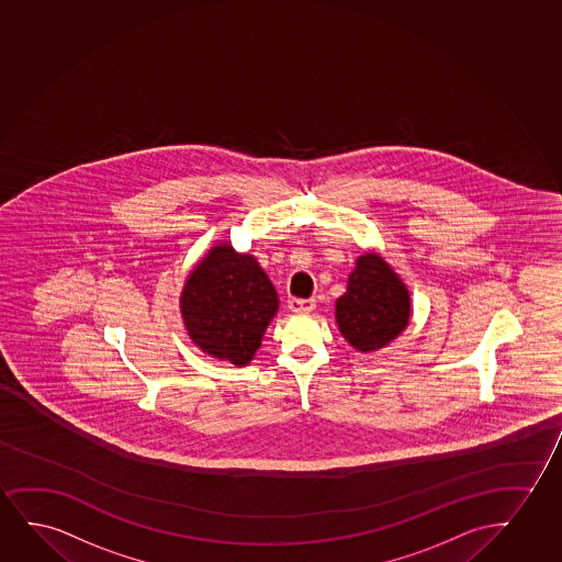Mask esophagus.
Here are the masks:
<instances>
[{
	"mask_svg": "<svg viewBox=\"0 0 562 562\" xmlns=\"http://www.w3.org/2000/svg\"><path fill=\"white\" fill-rule=\"evenodd\" d=\"M288 306L292 308L293 313H311L314 306H316V301L292 297V300L288 301Z\"/></svg>",
	"mask_w": 562,
	"mask_h": 562,
	"instance_id": "1",
	"label": "esophagus"
}]
</instances>
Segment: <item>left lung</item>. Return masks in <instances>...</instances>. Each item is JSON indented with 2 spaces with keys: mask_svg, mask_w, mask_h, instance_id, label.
<instances>
[{
  "mask_svg": "<svg viewBox=\"0 0 562 562\" xmlns=\"http://www.w3.org/2000/svg\"><path fill=\"white\" fill-rule=\"evenodd\" d=\"M337 324L355 349H381L408 326L409 295L380 256L358 257L347 292L337 300Z\"/></svg>",
  "mask_w": 562,
  "mask_h": 562,
  "instance_id": "8db88e82",
  "label": "left lung"
}]
</instances>
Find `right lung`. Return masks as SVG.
<instances>
[{
	"label": "right lung",
	"instance_id": "add662e5",
	"mask_svg": "<svg viewBox=\"0 0 562 562\" xmlns=\"http://www.w3.org/2000/svg\"><path fill=\"white\" fill-rule=\"evenodd\" d=\"M278 308V295L256 257L215 246L190 272L181 311L200 349L234 366L249 364Z\"/></svg>",
	"mask_w": 562,
	"mask_h": 562
}]
</instances>
